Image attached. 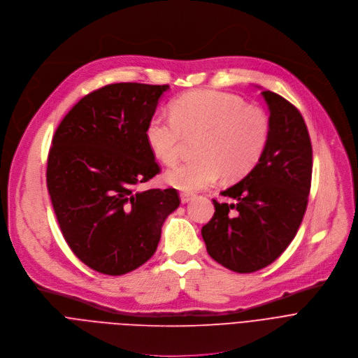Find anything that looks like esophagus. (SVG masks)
<instances>
[{
	"instance_id": "1",
	"label": "esophagus",
	"mask_w": 358,
	"mask_h": 358,
	"mask_svg": "<svg viewBox=\"0 0 358 358\" xmlns=\"http://www.w3.org/2000/svg\"><path fill=\"white\" fill-rule=\"evenodd\" d=\"M193 197H194V194H192V193H186V192L180 193V201H182L183 204H185V203H189Z\"/></svg>"
}]
</instances>
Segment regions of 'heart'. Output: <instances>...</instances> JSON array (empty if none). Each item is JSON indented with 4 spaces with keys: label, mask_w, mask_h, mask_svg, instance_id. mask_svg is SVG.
<instances>
[{
    "label": "heart",
    "mask_w": 358,
    "mask_h": 358,
    "mask_svg": "<svg viewBox=\"0 0 358 358\" xmlns=\"http://www.w3.org/2000/svg\"><path fill=\"white\" fill-rule=\"evenodd\" d=\"M172 115L155 114L145 138L152 154L165 165L180 155L185 136L199 135L194 155L166 172L171 186L196 192L245 176L259 161L269 138V121L262 110L247 106L234 94L216 90L186 93L171 104Z\"/></svg>",
    "instance_id": "b5f03b06"
}]
</instances>
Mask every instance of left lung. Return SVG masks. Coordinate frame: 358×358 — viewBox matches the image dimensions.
<instances>
[{"instance_id":"1","label":"left lung","mask_w":358,"mask_h":358,"mask_svg":"<svg viewBox=\"0 0 358 358\" xmlns=\"http://www.w3.org/2000/svg\"><path fill=\"white\" fill-rule=\"evenodd\" d=\"M269 138L254 169L222 192L220 203L203 226L208 255L223 266L250 273L272 264L295 238L303 220L312 183V144L299 110L265 90Z\"/></svg>"}]
</instances>
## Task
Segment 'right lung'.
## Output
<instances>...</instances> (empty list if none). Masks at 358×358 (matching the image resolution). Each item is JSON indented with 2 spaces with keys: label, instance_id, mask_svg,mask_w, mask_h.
<instances>
[{
  "label": "right lung",
  "instance_id": "add662e5",
  "mask_svg": "<svg viewBox=\"0 0 358 358\" xmlns=\"http://www.w3.org/2000/svg\"><path fill=\"white\" fill-rule=\"evenodd\" d=\"M168 85L114 83L73 106L56 128L46 185L75 255L106 275H124L157 251L176 189L141 190L161 172L145 129Z\"/></svg>",
  "mask_w": 358,
  "mask_h": 358
}]
</instances>
